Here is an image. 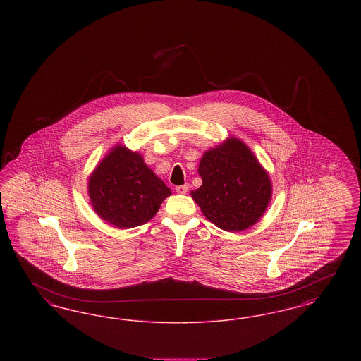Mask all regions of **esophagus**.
Returning <instances> with one entry per match:
<instances>
[{"mask_svg": "<svg viewBox=\"0 0 361 361\" xmlns=\"http://www.w3.org/2000/svg\"><path fill=\"white\" fill-rule=\"evenodd\" d=\"M188 184H184V185H178V187H176V190H177V193H180V195H185V193L188 192Z\"/></svg>", "mask_w": 361, "mask_h": 361, "instance_id": "esophagus-1", "label": "esophagus"}]
</instances>
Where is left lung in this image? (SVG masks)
Masks as SVG:
<instances>
[{
  "label": "left lung",
  "instance_id": "8db88e82",
  "mask_svg": "<svg viewBox=\"0 0 361 361\" xmlns=\"http://www.w3.org/2000/svg\"><path fill=\"white\" fill-rule=\"evenodd\" d=\"M203 184L192 197L209 222L226 231H242L257 222L269 204L272 185L249 147L235 137L203 155Z\"/></svg>",
  "mask_w": 361,
  "mask_h": 361
}]
</instances>
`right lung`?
<instances>
[{
	"label": "right lung",
	"mask_w": 361,
	"mask_h": 361,
	"mask_svg": "<svg viewBox=\"0 0 361 361\" xmlns=\"http://www.w3.org/2000/svg\"><path fill=\"white\" fill-rule=\"evenodd\" d=\"M89 197L99 216L119 228L147 224L172 192L142 155L116 146L89 178Z\"/></svg>",
	"instance_id": "1"
}]
</instances>
